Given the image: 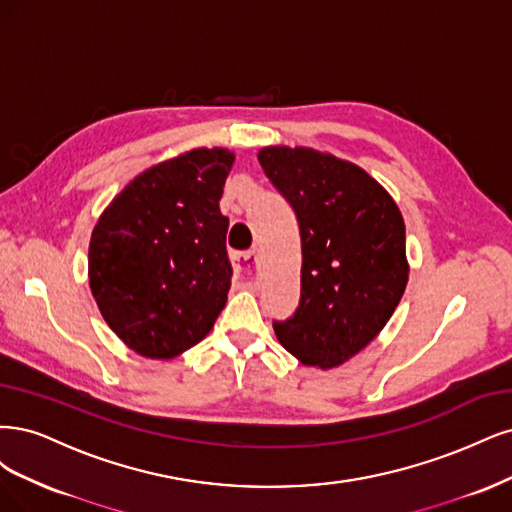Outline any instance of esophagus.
I'll return each instance as SVG.
<instances>
[{"label": "esophagus", "mask_w": 512, "mask_h": 512, "mask_svg": "<svg viewBox=\"0 0 512 512\" xmlns=\"http://www.w3.org/2000/svg\"><path fill=\"white\" fill-rule=\"evenodd\" d=\"M234 266H236V272H240L246 283L251 285L253 278H255V268H257V255H255V251L236 253L234 255Z\"/></svg>", "instance_id": "1"}]
</instances>
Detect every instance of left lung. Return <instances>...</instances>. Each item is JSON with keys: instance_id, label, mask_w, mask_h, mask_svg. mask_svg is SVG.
<instances>
[{"instance_id": "left-lung-1", "label": "left lung", "mask_w": 512, "mask_h": 512, "mask_svg": "<svg viewBox=\"0 0 512 512\" xmlns=\"http://www.w3.org/2000/svg\"><path fill=\"white\" fill-rule=\"evenodd\" d=\"M257 159L293 208L302 238L300 304L274 321L276 338L306 366H340L376 338L402 300V214L349 161L287 146L263 148Z\"/></svg>"}]
</instances>
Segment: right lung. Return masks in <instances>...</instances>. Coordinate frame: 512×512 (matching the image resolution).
I'll use <instances>...</instances> for the list:
<instances>
[{
    "label": "right lung",
    "instance_id": "right-lung-1",
    "mask_svg": "<svg viewBox=\"0 0 512 512\" xmlns=\"http://www.w3.org/2000/svg\"><path fill=\"white\" fill-rule=\"evenodd\" d=\"M234 153L195 148L142 172L112 200L89 244V285L129 349L170 359L206 338L232 263L219 210Z\"/></svg>",
    "mask_w": 512,
    "mask_h": 512
}]
</instances>
